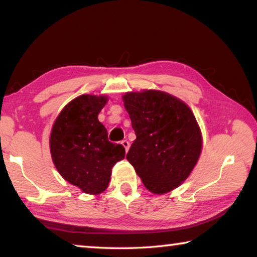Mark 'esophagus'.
Here are the masks:
<instances>
[{"label": "esophagus", "instance_id": "obj_1", "mask_svg": "<svg viewBox=\"0 0 257 257\" xmlns=\"http://www.w3.org/2000/svg\"><path fill=\"white\" fill-rule=\"evenodd\" d=\"M121 144H122V146L124 147L125 149V151H128V149H129V146H130V144H129V142L127 141V139H123L122 142H121Z\"/></svg>", "mask_w": 257, "mask_h": 257}]
</instances>
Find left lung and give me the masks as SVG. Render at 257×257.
<instances>
[{"mask_svg":"<svg viewBox=\"0 0 257 257\" xmlns=\"http://www.w3.org/2000/svg\"><path fill=\"white\" fill-rule=\"evenodd\" d=\"M124 107L136 139L125 158L154 194L177 188L197 163L202 136L186 104L159 90L127 93Z\"/></svg>","mask_w":257,"mask_h":257,"instance_id":"left-lung-1","label":"left lung"}]
</instances>
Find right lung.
I'll return each mask as SVG.
<instances>
[{"mask_svg": "<svg viewBox=\"0 0 257 257\" xmlns=\"http://www.w3.org/2000/svg\"><path fill=\"white\" fill-rule=\"evenodd\" d=\"M106 97L81 95L68 104L52 128L50 149L60 175L84 193L99 194L111 179L112 168L124 158V147L111 143L97 119Z\"/></svg>", "mask_w": 257, "mask_h": 257, "instance_id": "obj_1", "label": "right lung"}]
</instances>
